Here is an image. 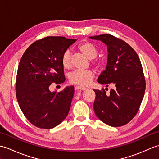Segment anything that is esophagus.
<instances>
[{"label":"esophagus","instance_id":"esophagus-1","mask_svg":"<svg viewBox=\"0 0 159 159\" xmlns=\"http://www.w3.org/2000/svg\"><path fill=\"white\" fill-rule=\"evenodd\" d=\"M74 88H75L76 90H86L87 89L86 87H81V86H75Z\"/></svg>","mask_w":159,"mask_h":159}]
</instances>
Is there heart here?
I'll list each match as a JSON object with an SVG mask.
<instances>
[{
  "instance_id": "b5f03b06",
  "label": "heart",
  "mask_w": 159,
  "mask_h": 159,
  "mask_svg": "<svg viewBox=\"0 0 159 159\" xmlns=\"http://www.w3.org/2000/svg\"><path fill=\"white\" fill-rule=\"evenodd\" d=\"M78 49L89 59H92V63L94 66L99 67L102 65V61L96 58L98 51L96 46L92 43L88 41L83 42L78 46ZM61 63L63 67L66 69H68L70 67L71 54L70 50H67L63 52L61 57ZM93 78L94 73L92 70H74L69 74L68 76L70 83L81 87L89 85L92 82Z\"/></svg>"
}]
</instances>
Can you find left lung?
<instances>
[{"label":"left lung","mask_w":159,"mask_h":159,"mask_svg":"<svg viewBox=\"0 0 159 159\" xmlns=\"http://www.w3.org/2000/svg\"><path fill=\"white\" fill-rule=\"evenodd\" d=\"M89 38L100 40L107 46L106 70L101 73L98 82L113 87L109 93L104 89H94V112L109 126H124L136 116L144 96L146 80L140 59L130 45L112 35Z\"/></svg>","instance_id":"obj_1"}]
</instances>
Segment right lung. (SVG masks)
<instances>
[{
    "label": "right lung",
    "mask_w": 159,
    "mask_h": 159,
    "mask_svg": "<svg viewBox=\"0 0 159 159\" xmlns=\"http://www.w3.org/2000/svg\"><path fill=\"white\" fill-rule=\"evenodd\" d=\"M76 39L46 37L30 45L18 66L16 95L23 114L35 126L50 129L67 117L73 98L74 86L50 92L52 84L66 80L61 57Z\"/></svg>",
    "instance_id": "1"
}]
</instances>
